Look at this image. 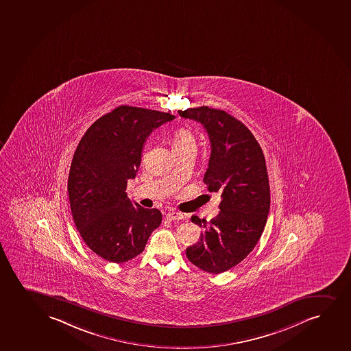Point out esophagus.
Instances as JSON below:
<instances>
[{"instance_id":"esophagus-1","label":"esophagus","mask_w":351,"mask_h":351,"mask_svg":"<svg viewBox=\"0 0 351 351\" xmlns=\"http://www.w3.org/2000/svg\"><path fill=\"white\" fill-rule=\"evenodd\" d=\"M183 217H184L183 214L178 213V211H169L168 214L165 215L167 221H176V219H182Z\"/></svg>"}]
</instances>
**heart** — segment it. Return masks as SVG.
Listing matches in <instances>:
<instances>
[{
	"mask_svg": "<svg viewBox=\"0 0 351 351\" xmlns=\"http://www.w3.org/2000/svg\"><path fill=\"white\" fill-rule=\"evenodd\" d=\"M195 145H196V140H195L194 134L190 132L189 129L180 128L173 132V138H171L173 150L195 148Z\"/></svg>",
	"mask_w": 351,
	"mask_h": 351,
	"instance_id": "1",
	"label": "heart"
}]
</instances>
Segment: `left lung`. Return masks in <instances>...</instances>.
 Segmentation results:
<instances>
[{"label": "left lung", "instance_id": "left-lung-1", "mask_svg": "<svg viewBox=\"0 0 351 351\" xmlns=\"http://www.w3.org/2000/svg\"><path fill=\"white\" fill-rule=\"evenodd\" d=\"M181 117L202 124L211 154L203 182L221 195L219 213L209 222L191 217L204 231L197 243L186 247L191 263L221 274L247 257L263 232L270 188L263 152L252 132L228 112L209 107L178 110Z\"/></svg>", "mask_w": 351, "mask_h": 351}]
</instances>
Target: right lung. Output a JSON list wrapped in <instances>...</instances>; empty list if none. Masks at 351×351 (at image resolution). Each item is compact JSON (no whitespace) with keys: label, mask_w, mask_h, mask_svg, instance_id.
Returning a JSON list of instances; mask_svg holds the SVG:
<instances>
[{"label":"right lung","mask_w":351,"mask_h":351,"mask_svg":"<svg viewBox=\"0 0 351 351\" xmlns=\"http://www.w3.org/2000/svg\"><path fill=\"white\" fill-rule=\"evenodd\" d=\"M173 119L121 106L91 124L75 150L68 178L71 214L83 241L104 260L123 263L140 255L161 224V211L134 204L125 189L147 137Z\"/></svg>","instance_id":"add662e5"}]
</instances>
